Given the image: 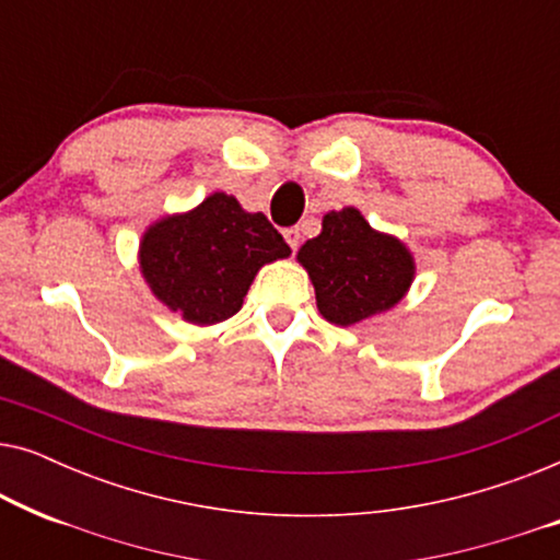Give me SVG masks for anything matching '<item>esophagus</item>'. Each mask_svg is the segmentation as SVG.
<instances>
[{
    "label": "esophagus",
    "mask_w": 560,
    "mask_h": 560,
    "mask_svg": "<svg viewBox=\"0 0 560 560\" xmlns=\"http://www.w3.org/2000/svg\"><path fill=\"white\" fill-rule=\"evenodd\" d=\"M282 236H285V242H288V247L290 249H298L301 247V232H298L295 226H290V229H282Z\"/></svg>",
    "instance_id": "34e87169"
}]
</instances>
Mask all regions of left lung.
<instances>
[{
  "label": "left lung",
  "mask_w": 560,
  "mask_h": 560,
  "mask_svg": "<svg viewBox=\"0 0 560 560\" xmlns=\"http://www.w3.org/2000/svg\"><path fill=\"white\" fill-rule=\"evenodd\" d=\"M298 259L316 288L318 311L336 326L387 311L412 280L408 249L374 232L357 209L326 213L324 232L303 244Z\"/></svg>",
  "instance_id": "obj_1"
}]
</instances>
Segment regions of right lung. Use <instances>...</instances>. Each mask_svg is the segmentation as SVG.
<instances>
[{
  "label": "right lung",
  "mask_w": 560,
  "mask_h": 560,
  "mask_svg": "<svg viewBox=\"0 0 560 560\" xmlns=\"http://www.w3.org/2000/svg\"><path fill=\"white\" fill-rule=\"evenodd\" d=\"M288 255L265 213H247L234 196L213 194L190 213L150 226L140 265L167 308L209 326L242 308L259 267Z\"/></svg>",
  "instance_id": "obj_1"
}]
</instances>
